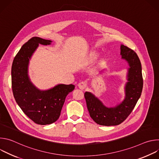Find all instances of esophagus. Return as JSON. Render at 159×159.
<instances>
[{
  "mask_svg": "<svg viewBox=\"0 0 159 159\" xmlns=\"http://www.w3.org/2000/svg\"><path fill=\"white\" fill-rule=\"evenodd\" d=\"M87 86V84L85 82H80V83H79L78 84V87L81 90H83Z\"/></svg>",
  "mask_w": 159,
  "mask_h": 159,
  "instance_id": "obj_1",
  "label": "esophagus"
}]
</instances>
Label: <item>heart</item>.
<instances>
[{"label":"heart","instance_id":"heart-1","mask_svg":"<svg viewBox=\"0 0 159 159\" xmlns=\"http://www.w3.org/2000/svg\"><path fill=\"white\" fill-rule=\"evenodd\" d=\"M98 53H97L96 52H90L89 57H88V60L90 62H93L94 60H96L97 59V58L98 57Z\"/></svg>","mask_w":159,"mask_h":159}]
</instances>
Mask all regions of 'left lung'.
I'll use <instances>...</instances> for the list:
<instances>
[{
    "label": "left lung",
    "mask_w": 159,
    "mask_h": 159,
    "mask_svg": "<svg viewBox=\"0 0 159 159\" xmlns=\"http://www.w3.org/2000/svg\"><path fill=\"white\" fill-rule=\"evenodd\" d=\"M121 55L129 65L123 101L115 107H107L93 94L88 92L84 94L90 116L100 125L115 126L123 123L132 112L142 92V65L137 54L122 44Z\"/></svg>",
    "instance_id": "obj_1"
}]
</instances>
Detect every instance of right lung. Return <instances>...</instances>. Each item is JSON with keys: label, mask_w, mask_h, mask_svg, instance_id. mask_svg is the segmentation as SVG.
<instances>
[{"label": "right lung", "mask_w": 159, "mask_h": 159, "mask_svg": "<svg viewBox=\"0 0 159 159\" xmlns=\"http://www.w3.org/2000/svg\"><path fill=\"white\" fill-rule=\"evenodd\" d=\"M52 41L33 37L22 45L14 58L11 69L12 89L14 99L25 114L33 122L50 125L60 117L65 98L75 88L73 84H59L48 90H39L28 75L30 59L39 44H50Z\"/></svg>", "instance_id": "1"}]
</instances>
